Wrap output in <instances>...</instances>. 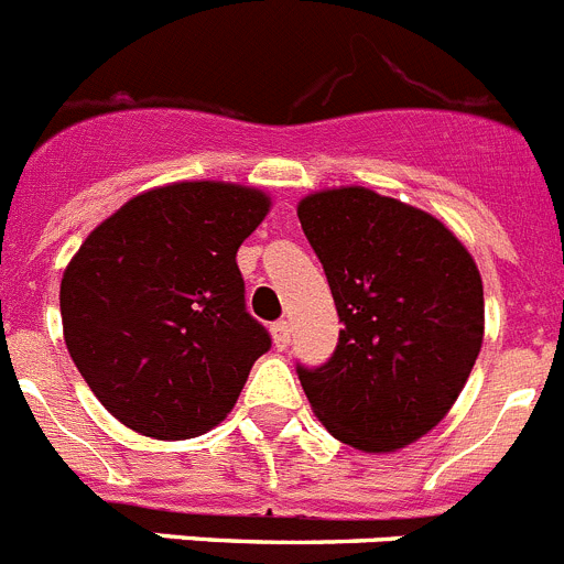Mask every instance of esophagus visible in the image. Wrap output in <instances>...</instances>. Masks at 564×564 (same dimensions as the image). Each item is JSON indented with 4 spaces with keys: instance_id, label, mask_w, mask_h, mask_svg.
I'll return each instance as SVG.
<instances>
[{
    "instance_id": "esophagus-1",
    "label": "esophagus",
    "mask_w": 564,
    "mask_h": 564,
    "mask_svg": "<svg viewBox=\"0 0 564 564\" xmlns=\"http://www.w3.org/2000/svg\"><path fill=\"white\" fill-rule=\"evenodd\" d=\"M289 337H292V326H289L286 319H278L275 326H272V343H275L278 351H283V348H286Z\"/></svg>"
}]
</instances>
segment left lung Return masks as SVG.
<instances>
[{"instance_id":"1","label":"left lung","mask_w":564,"mask_h":564,"mask_svg":"<svg viewBox=\"0 0 564 564\" xmlns=\"http://www.w3.org/2000/svg\"><path fill=\"white\" fill-rule=\"evenodd\" d=\"M297 219L345 328L297 370L319 424L370 455L413 444L453 410L484 345L478 263L433 213L362 185L314 191Z\"/></svg>"}]
</instances>
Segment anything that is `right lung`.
<instances>
[{"label":"right lung","mask_w":564,"mask_h":564,"mask_svg":"<svg viewBox=\"0 0 564 564\" xmlns=\"http://www.w3.org/2000/svg\"><path fill=\"white\" fill-rule=\"evenodd\" d=\"M272 196L171 182L100 221L61 278L64 343L120 424L156 441L219 427L270 334L245 308L236 252Z\"/></svg>","instance_id":"add662e5"}]
</instances>
